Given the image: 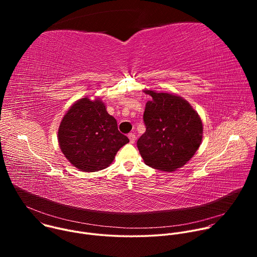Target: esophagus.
I'll use <instances>...</instances> for the list:
<instances>
[{
	"mask_svg": "<svg viewBox=\"0 0 257 257\" xmlns=\"http://www.w3.org/2000/svg\"><path fill=\"white\" fill-rule=\"evenodd\" d=\"M128 138H129V140H130V143H134V142H135V139H136V136H135V134L130 133V134H128Z\"/></svg>",
	"mask_w": 257,
	"mask_h": 257,
	"instance_id": "obj_1",
	"label": "esophagus"
}]
</instances>
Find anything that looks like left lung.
Returning a JSON list of instances; mask_svg holds the SVG:
<instances>
[{
	"label": "left lung",
	"mask_w": 257,
	"mask_h": 257,
	"mask_svg": "<svg viewBox=\"0 0 257 257\" xmlns=\"http://www.w3.org/2000/svg\"><path fill=\"white\" fill-rule=\"evenodd\" d=\"M153 99L145 104L144 134L137 148L144 163L161 171H175L195 155L202 140L203 127L198 114L181 96L144 90Z\"/></svg>",
	"instance_id": "8db88e82"
}]
</instances>
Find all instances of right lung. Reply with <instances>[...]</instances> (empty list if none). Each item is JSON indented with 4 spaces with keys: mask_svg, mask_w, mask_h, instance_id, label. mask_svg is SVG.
I'll list each match as a JSON object with an SVG mask.
<instances>
[{
    "mask_svg": "<svg viewBox=\"0 0 257 257\" xmlns=\"http://www.w3.org/2000/svg\"><path fill=\"white\" fill-rule=\"evenodd\" d=\"M58 141L66 159L83 172H96L112 164L129 139L118 130L116 119L104 103L83 97L73 103L63 117Z\"/></svg>",
    "mask_w": 257,
    "mask_h": 257,
    "instance_id": "obj_1",
    "label": "right lung"
}]
</instances>
